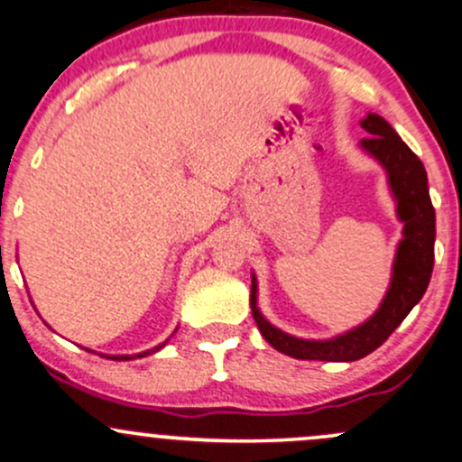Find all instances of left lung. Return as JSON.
<instances>
[{
    "mask_svg": "<svg viewBox=\"0 0 462 462\" xmlns=\"http://www.w3.org/2000/svg\"><path fill=\"white\" fill-rule=\"evenodd\" d=\"M361 127L370 134L361 141L388 171L392 193L396 198V213L403 222V240L396 249L394 273L381 309L359 328L335 337L330 341L297 339L271 326L260 315L255 304V277H251V310L257 328L275 350L292 359L306 361H356L379 348L408 317L428 291L431 269H434L436 213L430 200L428 173L414 152L401 141V136L376 114H368Z\"/></svg>",
    "mask_w": 462,
    "mask_h": 462,
    "instance_id": "1",
    "label": "left lung"
}]
</instances>
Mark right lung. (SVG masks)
<instances>
[{"label":"right lung","instance_id":"1","mask_svg":"<svg viewBox=\"0 0 462 462\" xmlns=\"http://www.w3.org/2000/svg\"><path fill=\"white\" fill-rule=\"evenodd\" d=\"M162 346H156V348L153 350H150V352H156V350H161ZM150 352H143V355H150ZM143 355H138V356H143ZM107 359H114V361H127V359H132V356H127V355H116V356H107Z\"/></svg>","mask_w":462,"mask_h":462}]
</instances>
